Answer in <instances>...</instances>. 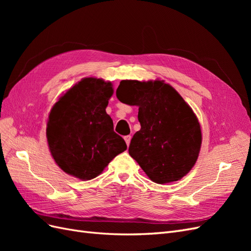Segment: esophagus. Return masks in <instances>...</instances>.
I'll return each instance as SVG.
<instances>
[{"label": "esophagus", "mask_w": 251, "mask_h": 251, "mask_svg": "<svg viewBox=\"0 0 251 251\" xmlns=\"http://www.w3.org/2000/svg\"><path fill=\"white\" fill-rule=\"evenodd\" d=\"M131 135H126V136H125V140H126V146H128V144H130V142H131Z\"/></svg>", "instance_id": "esophagus-1"}]
</instances>
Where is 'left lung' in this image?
<instances>
[{
    "mask_svg": "<svg viewBox=\"0 0 251 251\" xmlns=\"http://www.w3.org/2000/svg\"><path fill=\"white\" fill-rule=\"evenodd\" d=\"M118 100L138 105L140 131L128 147L148 177L159 184L180 180L199 156L202 135L199 121L180 94L161 80H121Z\"/></svg>",
    "mask_w": 251,
    "mask_h": 251,
    "instance_id": "1",
    "label": "left lung"
}]
</instances>
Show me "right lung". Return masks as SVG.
I'll return each instance as SVG.
<instances>
[{"label":"right lung","mask_w":251,"mask_h":251,"mask_svg":"<svg viewBox=\"0 0 251 251\" xmlns=\"http://www.w3.org/2000/svg\"><path fill=\"white\" fill-rule=\"evenodd\" d=\"M112 95L111 82L87 77L53 105L46 135L51 155L65 173L91 180L126 150L105 112Z\"/></svg>","instance_id":"obj_1"}]
</instances>
